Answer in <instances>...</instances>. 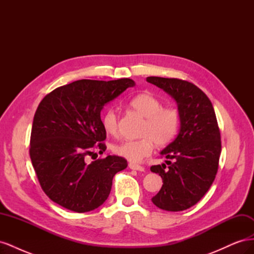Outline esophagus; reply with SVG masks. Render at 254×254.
I'll list each match as a JSON object with an SVG mask.
<instances>
[{
	"label": "esophagus",
	"instance_id": "esophagus-1",
	"mask_svg": "<svg viewBox=\"0 0 254 254\" xmlns=\"http://www.w3.org/2000/svg\"><path fill=\"white\" fill-rule=\"evenodd\" d=\"M129 167L131 168V170H133V171H139V172H144V170H145L143 166H141L139 164H134V163H130Z\"/></svg>",
	"mask_w": 254,
	"mask_h": 254
}]
</instances>
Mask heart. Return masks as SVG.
<instances>
[{
    "label": "heart",
    "mask_w": 254,
    "mask_h": 254,
    "mask_svg": "<svg viewBox=\"0 0 254 254\" xmlns=\"http://www.w3.org/2000/svg\"><path fill=\"white\" fill-rule=\"evenodd\" d=\"M128 105L131 109L145 118L141 129V139L126 141L113 146L115 155L130 162L137 163L150 156L153 144L164 146L171 143L180 126V113L172 106L163 103L150 93H140L130 98ZM102 124L107 133L117 135L119 117L113 109H107L102 117Z\"/></svg>",
    "instance_id": "heart-1"
}]
</instances>
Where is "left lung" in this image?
Wrapping results in <instances>:
<instances>
[{"instance_id":"obj_1","label":"left lung","mask_w":254,"mask_h":254,"mask_svg":"<svg viewBox=\"0 0 254 254\" xmlns=\"http://www.w3.org/2000/svg\"><path fill=\"white\" fill-rule=\"evenodd\" d=\"M147 81L176 99L181 122L179 134L161 151L173 161L150 167L163 180L151 201L165 211H184L200 200L216 177L221 152L217 119L209 97L194 83L157 76Z\"/></svg>"}]
</instances>
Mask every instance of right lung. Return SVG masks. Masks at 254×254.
I'll list each match as a JSON object with an SVG mask.
<instances>
[{
  "label": "right lung",
  "instance_id": "add662e5",
  "mask_svg": "<svg viewBox=\"0 0 254 254\" xmlns=\"http://www.w3.org/2000/svg\"><path fill=\"white\" fill-rule=\"evenodd\" d=\"M133 86L129 78L81 79L43 97L34 117L29 156L51 200L77 213L94 210L107 200L114 175L128 163L119 156L95 160L96 152L107 148L101 111ZM89 157L95 161L90 163Z\"/></svg>",
  "mask_w": 254,
  "mask_h": 254
}]
</instances>
